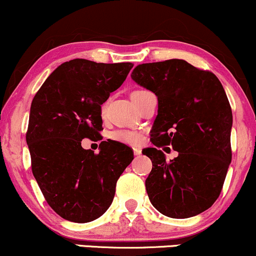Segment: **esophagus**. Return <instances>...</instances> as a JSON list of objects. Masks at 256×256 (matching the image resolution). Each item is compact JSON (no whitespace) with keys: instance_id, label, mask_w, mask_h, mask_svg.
Here are the masks:
<instances>
[{"instance_id":"esophagus-1","label":"esophagus","mask_w":256,"mask_h":256,"mask_svg":"<svg viewBox=\"0 0 256 256\" xmlns=\"http://www.w3.org/2000/svg\"><path fill=\"white\" fill-rule=\"evenodd\" d=\"M133 151H134V154H136V156H140V154H142V148H134Z\"/></svg>"}]
</instances>
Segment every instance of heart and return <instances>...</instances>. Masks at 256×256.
Returning <instances> with one entry per match:
<instances>
[{"instance_id":"1","label":"heart","mask_w":256,"mask_h":256,"mask_svg":"<svg viewBox=\"0 0 256 256\" xmlns=\"http://www.w3.org/2000/svg\"><path fill=\"white\" fill-rule=\"evenodd\" d=\"M102 112L104 114V106L102 108ZM110 138L112 140H116L118 142L127 144V145H138L142 142V136L138 132L134 130H116L110 134Z\"/></svg>"}]
</instances>
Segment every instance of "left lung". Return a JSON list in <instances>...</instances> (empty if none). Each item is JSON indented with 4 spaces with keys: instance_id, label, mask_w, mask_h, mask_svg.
Wrapping results in <instances>:
<instances>
[{
    "instance_id": "8db88e82",
    "label": "left lung",
    "mask_w": 256,
    "mask_h": 256,
    "mask_svg": "<svg viewBox=\"0 0 256 256\" xmlns=\"http://www.w3.org/2000/svg\"><path fill=\"white\" fill-rule=\"evenodd\" d=\"M130 77L158 100L154 148L142 150L152 160L145 182L150 202L174 219L203 213L219 197L232 158V111L222 84L182 59L140 64ZM168 144L180 152L170 162L158 148Z\"/></svg>"
}]
</instances>
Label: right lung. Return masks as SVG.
Wrapping results in <instances>:
<instances>
[{
    "instance_id": "right-lung-1",
    "label": "right lung",
    "mask_w": 256,
    "mask_h": 256,
    "mask_svg": "<svg viewBox=\"0 0 256 256\" xmlns=\"http://www.w3.org/2000/svg\"><path fill=\"white\" fill-rule=\"evenodd\" d=\"M132 68V62L70 60L48 76L31 102L26 142L32 174L62 219L83 224L102 216L134 158L130 148L114 140L100 142L96 154L81 145L84 138L100 136L102 105Z\"/></svg>"
}]
</instances>
